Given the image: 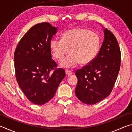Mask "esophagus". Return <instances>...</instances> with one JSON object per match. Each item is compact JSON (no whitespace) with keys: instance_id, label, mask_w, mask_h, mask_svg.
Listing matches in <instances>:
<instances>
[{"instance_id":"esophagus-1","label":"esophagus","mask_w":132,"mask_h":132,"mask_svg":"<svg viewBox=\"0 0 132 132\" xmlns=\"http://www.w3.org/2000/svg\"><path fill=\"white\" fill-rule=\"evenodd\" d=\"M66 75H68V76H70L71 75H72V72H71V71H69V70H66Z\"/></svg>"}]
</instances>
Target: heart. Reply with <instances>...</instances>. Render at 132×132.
Segmentation results:
<instances>
[{
	"instance_id": "b5f03b06",
	"label": "heart",
	"mask_w": 132,
	"mask_h": 132,
	"mask_svg": "<svg viewBox=\"0 0 132 132\" xmlns=\"http://www.w3.org/2000/svg\"><path fill=\"white\" fill-rule=\"evenodd\" d=\"M100 46V38L98 34L80 27L67 31L62 39L53 38L50 42L51 52L56 59H62L70 51V54L60 62L62 66L68 69L75 68L80 63H90L94 59Z\"/></svg>"
}]
</instances>
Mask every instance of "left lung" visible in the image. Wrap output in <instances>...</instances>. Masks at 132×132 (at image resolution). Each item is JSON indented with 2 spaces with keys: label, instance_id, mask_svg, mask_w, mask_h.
<instances>
[{
  "label": "left lung",
  "instance_id": "obj_1",
  "mask_svg": "<svg viewBox=\"0 0 132 132\" xmlns=\"http://www.w3.org/2000/svg\"><path fill=\"white\" fill-rule=\"evenodd\" d=\"M121 54L115 35L106 28L104 40L94 59L76 71L75 94L84 104L98 103L110 94L119 73Z\"/></svg>",
  "mask_w": 132,
  "mask_h": 132
}]
</instances>
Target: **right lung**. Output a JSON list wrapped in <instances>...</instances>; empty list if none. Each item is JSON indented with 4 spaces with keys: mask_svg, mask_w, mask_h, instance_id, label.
Segmentation results:
<instances>
[{
    "mask_svg": "<svg viewBox=\"0 0 132 132\" xmlns=\"http://www.w3.org/2000/svg\"><path fill=\"white\" fill-rule=\"evenodd\" d=\"M56 30L46 22L35 24L21 38L14 52L18 84L29 101L36 105L50 101L65 77L64 69L56 68L52 59L50 42Z\"/></svg>",
    "mask_w": 132,
    "mask_h": 132,
    "instance_id": "right-lung-1",
    "label": "right lung"
}]
</instances>
